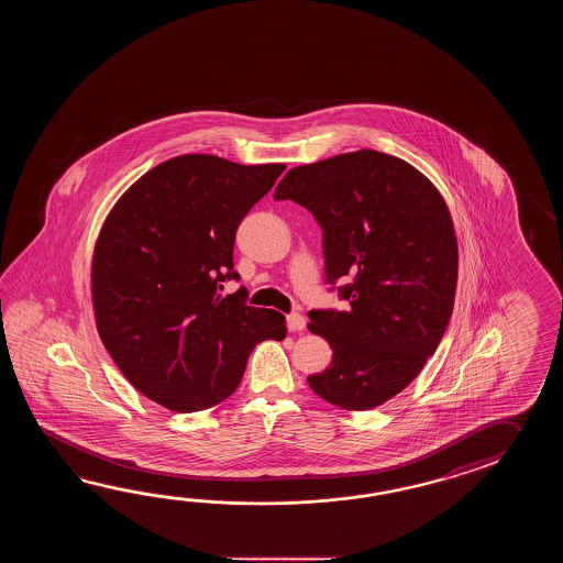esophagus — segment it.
<instances>
[{
    "label": "esophagus",
    "mask_w": 563,
    "mask_h": 563,
    "mask_svg": "<svg viewBox=\"0 0 563 563\" xmlns=\"http://www.w3.org/2000/svg\"><path fill=\"white\" fill-rule=\"evenodd\" d=\"M306 328V318L299 313H289L287 316V330L289 332H301Z\"/></svg>",
    "instance_id": "1"
}]
</instances>
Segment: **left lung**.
<instances>
[{
  "instance_id": "left-lung-1",
  "label": "left lung",
  "mask_w": 563,
  "mask_h": 563,
  "mask_svg": "<svg viewBox=\"0 0 563 563\" xmlns=\"http://www.w3.org/2000/svg\"><path fill=\"white\" fill-rule=\"evenodd\" d=\"M274 199L320 223L328 284L352 277L338 287L347 310L308 313L332 347L311 390L344 410L380 407L419 376L453 313L459 250L443 195L407 161L362 148L287 170Z\"/></svg>"
}]
</instances>
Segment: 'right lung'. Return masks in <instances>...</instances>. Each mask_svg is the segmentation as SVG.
Masks as SVG:
<instances>
[{
  "label": "right lung",
  "instance_id": "add662e5",
  "mask_svg": "<svg viewBox=\"0 0 563 563\" xmlns=\"http://www.w3.org/2000/svg\"><path fill=\"white\" fill-rule=\"evenodd\" d=\"M286 165L180 155L144 173L110 209L92 257L96 328L126 380L175 412L216 407L253 347L286 338V316L221 296L241 219Z\"/></svg>",
  "mask_w": 563,
  "mask_h": 563
}]
</instances>
